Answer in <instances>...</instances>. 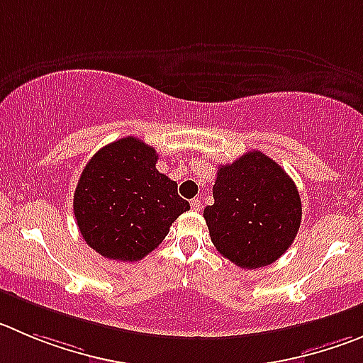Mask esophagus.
I'll list each match as a JSON object with an SVG mask.
<instances>
[{"label":"esophagus","instance_id":"34e87169","mask_svg":"<svg viewBox=\"0 0 363 363\" xmlns=\"http://www.w3.org/2000/svg\"><path fill=\"white\" fill-rule=\"evenodd\" d=\"M202 208V201L201 199H193L191 201V209H195V211H201Z\"/></svg>","mask_w":363,"mask_h":363}]
</instances>
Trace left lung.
Wrapping results in <instances>:
<instances>
[{"mask_svg": "<svg viewBox=\"0 0 363 363\" xmlns=\"http://www.w3.org/2000/svg\"><path fill=\"white\" fill-rule=\"evenodd\" d=\"M213 199L215 204L204 209L211 242L240 269H259L279 259L299 231V191L263 152H247L220 166Z\"/></svg>", "mask_w": 363, "mask_h": 363, "instance_id": "8db88e82", "label": "left lung"}]
</instances>
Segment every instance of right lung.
<instances>
[{
	"mask_svg": "<svg viewBox=\"0 0 363 363\" xmlns=\"http://www.w3.org/2000/svg\"><path fill=\"white\" fill-rule=\"evenodd\" d=\"M157 159L155 148L127 135L100 148L84 168L74 189V218L87 245L104 258H145L189 209L177 182L159 174Z\"/></svg>",
	"mask_w": 363,
	"mask_h": 363,
	"instance_id": "add662e5",
	"label": "right lung"
}]
</instances>
